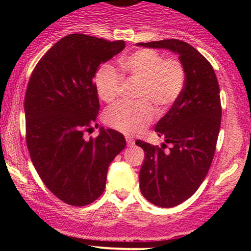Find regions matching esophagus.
<instances>
[{"label":"esophagus","instance_id":"34e87169","mask_svg":"<svg viewBox=\"0 0 251 251\" xmlns=\"http://www.w3.org/2000/svg\"><path fill=\"white\" fill-rule=\"evenodd\" d=\"M126 143H127V146H133L134 145V140L132 139L131 137H126Z\"/></svg>","mask_w":251,"mask_h":251}]
</instances>
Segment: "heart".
<instances>
[{
	"label": "heart",
	"mask_w": 251,
	"mask_h": 251,
	"mask_svg": "<svg viewBox=\"0 0 251 251\" xmlns=\"http://www.w3.org/2000/svg\"><path fill=\"white\" fill-rule=\"evenodd\" d=\"M124 72L139 81L135 102H120L106 109L103 119L109 127L135 134L153 122L154 106L164 113L177 102L185 86V68L179 60L164 56L153 50H139L120 61ZM123 86V76L112 66H103L96 76L100 99L112 102Z\"/></svg>",
	"instance_id": "b5f03b06"
}]
</instances>
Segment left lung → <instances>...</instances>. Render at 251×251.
<instances>
[{"instance_id":"1","label":"left lung","mask_w":251,"mask_h":251,"mask_svg":"<svg viewBox=\"0 0 251 251\" xmlns=\"http://www.w3.org/2000/svg\"><path fill=\"white\" fill-rule=\"evenodd\" d=\"M138 46L175 51L185 68L183 93L154 128L171 148L135 142L145 152L140 191L154 205L172 208L197 191L211 166L221 127L220 86L211 63L189 43L169 39Z\"/></svg>"}]
</instances>
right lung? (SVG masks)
Returning a JSON list of instances; mask_svg holds the SVG:
<instances>
[{"mask_svg":"<svg viewBox=\"0 0 251 251\" xmlns=\"http://www.w3.org/2000/svg\"><path fill=\"white\" fill-rule=\"evenodd\" d=\"M125 41L70 34L43 55L25 97V142L34 168L48 190L73 206L93 203L105 190L108 165L126 146L120 132L98 126L100 103L93 79L100 65Z\"/></svg>","mask_w":251,"mask_h":251,"instance_id":"obj_1","label":"right lung"}]
</instances>
